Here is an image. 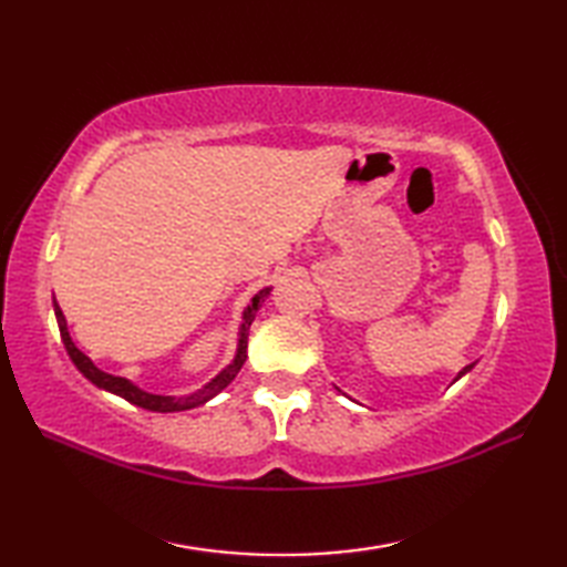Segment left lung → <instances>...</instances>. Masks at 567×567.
<instances>
[{
	"instance_id": "obj_1",
	"label": "left lung",
	"mask_w": 567,
	"mask_h": 567,
	"mask_svg": "<svg viewBox=\"0 0 567 567\" xmlns=\"http://www.w3.org/2000/svg\"><path fill=\"white\" fill-rule=\"evenodd\" d=\"M473 368H475V363H470V365H465V368H463L461 372H457V375H455V380H453V382H457V380H461L463 375H467V372H470V370H473Z\"/></svg>"
}]
</instances>
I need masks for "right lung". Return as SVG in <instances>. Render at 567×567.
I'll use <instances>...</instances> for the list:
<instances>
[{
    "instance_id": "1",
    "label": "right lung",
    "mask_w": 567,
    "mask_h": 567,
    "mask_svg": "<svg viewBox=\"0 0 567 567\" xmlns=\"http://www.w3.org/2000/svg\"><path fill=\"white\" fill-rule=\"evenodd\" d=\"M272 287H262V290L258 295H252V299L248 302V307L244 309V321H240L238 327V341H236V353H234V360L228 363L219 375L212 378L207 384H204L202 390L192 392V394H183V396H173V394H153V392H146L141 390L136 382H131L126 378H118V375H110V372L100 370L97 365L92 363L90 355H84L80 348L75 346V341H72V336L68 331V321H65V315L63 309L58 307L55 297H53V311H55V321H58V329H60V339H63L65 343V351L70 355L72 363H75V368L82 372L84 378H87L92 384H97L100 390L104 392H112L116 396H124L126 402L136 404V406H143L148 409V412H161V414H167V412H185V409H195L199 404H207L209 400H214L216 394H219L224 388H228V382H231L238 370L244 368L246 363V348H248V329L252 319H256L260 305L265 302V297L270 295Z\"/></svg>"
}]
</instances>
